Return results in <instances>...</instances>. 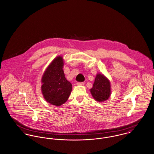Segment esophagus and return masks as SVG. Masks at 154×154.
Here are the masks:
<instances>
[{
    "mask_svg": "<svg viewBox=\"0 0 154 154\" xmlns=\"http://www.w3.org/2000/svg\"><path fill=\"white\" fill-rule=\"evenodd\" d=\"M85 83L84 82H77V85H84Z\"/></svg>",
    "mask_w": 154,
    "mask_h": 154,
    "instance_id": "1",
    "label": "esophagus"
}]
</instances>
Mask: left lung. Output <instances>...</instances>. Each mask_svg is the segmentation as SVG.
Returning a JSON list of instances; mask_svg holds the SVG:
<instances>
[{"label":"left lung","mask_w":154,"mask_h":154,"mask_svg":"<svg viewBox=\"0 0 154 154\" xmlns=\"http://www.w3.org/2000/svg\"><path fill=\"white\" fill-rule=\"evenodd\" d=\"M90 92L93 98L99 102L107 100L110 95V83L103 74H97Z\"/></svg>","instance_id":"8db88e82"}]
</instances>
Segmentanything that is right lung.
<instances>
[{
	"mask_svg": "<svg viewBox=\"0 0 154 154\" xmlns=\"http://www.w3.org/2000/svg\"><path fill=\"white\" fill-rule=\"evenodd\" d=\"M61 57L55 58L45 71L41 86L43 96L47 102L56 106L66 102L72 90V85L66 79Z\"/></svg>",
	"mask_w": 154,
	"mask_h": 154,
	"instance_id": "right-lung-1",
	"label": "right lung"
}]
</instances>
